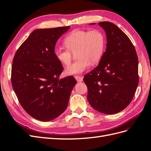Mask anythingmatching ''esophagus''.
Listing matches in <instances>:
<instances>
[{"instance_id": "esophagus-1", "label": "esophagus", "mask_w": 151, "mask_h": 151, "mask_svg": "<svg viewBox=\"0 0 151 151\" xmlns=\"http://www.w3.org/2000/svg\"><path fill=\"white\" fill-rule=\"evenodd\" d=\"M75 79L77 80V82H81V81H83V77H81V76H75Z\"/></svg>"}]
</instances>
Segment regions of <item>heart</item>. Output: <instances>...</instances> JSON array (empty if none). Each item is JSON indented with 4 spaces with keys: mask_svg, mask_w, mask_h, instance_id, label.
<instances>
[{
    "mask_svg": "<svg viewBox=\"0 0 151 151\" xmlns=\"http://www.w3.org/2000/svg\"><path fill=\"white\" fill-rule=\"evenodd\" d=\"M64 43L66 47L57 45L53 53L63 65L69 64L73 53H76L77 60L65 68L66 74L75 75L88 69L91 62L96 64L99 62L104 52L106 39L99 29H75L65 38Z\"/></svg>",
    "mask_w": 151,
    "mask_h": 151,
    "instance_id": "b5f03b06",
    "label": "heart"
}]
</instances>
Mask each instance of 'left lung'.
Returning <instances> with one entry per match:
<instances>
[{"instance_id":"obj_1","label":"left lung","mask_w":151,"mask_h":151,"mask_svg":"<svg viewBox=\"0 0 151 151\" xmlns=\"http://www.w3.org/2000/svg\"><path fill=\"white\" fill-rule=\"evenodd\" d=\"M98 24L106 34V49L98 65L84 77L87 98L96 110L115 114L134 96L139 84L138 57L130 40L117 26L108 21Z\"/></svg>"}]
</instances>
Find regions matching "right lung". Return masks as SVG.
I'll return each instance as SVG.
<instances>
[{"instance_id": "1", "label": "right lung", "mask_w": 151, "mask_h": 151, "mask_svg": "<svg viewBox=\"0 0 151 151\" xmlns=\"http://www.w3.org/2000/svg\"><path fill=\"white\" fill-rule=\"evenodd\" d=\"M70 26L33 31L17 49L12 60L11 83L21 106L43 122L55 119L65 110L77 81L63 70L53 50Z\"/></svg>"}]
</instances>
